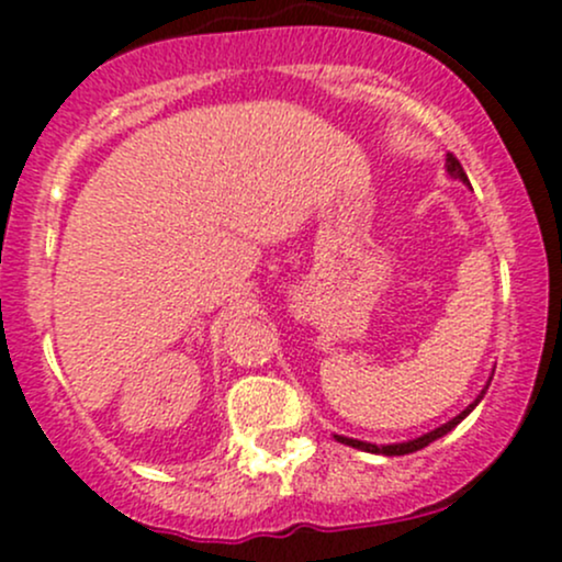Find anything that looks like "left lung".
I'll use <instances>...</instances> for the list:
<instances>
[{
  "label": "left lung",
  "instance_id": "left-lung-1",
  "mask_svg": "<svg viewBox=\"0 0 562 562\" xmlns=\"http://www.w3.org/2000/svg\"><path fill=\"white\" fill-rule=\"evenodd\" d=\"M447 172H450V175L454 177V180H463V182H469V177H465L463 167H460V161H458V158L452 156V153H447ZM482 395H484V390H482L480 395H476V401H474V404H469V406H465V409L460 412L458 417H452L450 423L439 425V428H434V430H430V434H423L420 439L401 441V445H385V447L369 445V441L347 439V436H336V441H341V445H350V447H356V450H363V452H376V454H409V452H417V450H423V447H428L430 441H436V439H441V436H445V434H450V430L454 428V425H458L460 420H463V417L469 415V412L474 409L476 404H480V401H482Z\"/></svg>",
  "mask_w": 562,
  "mask_h": 562
}]
</instances>
